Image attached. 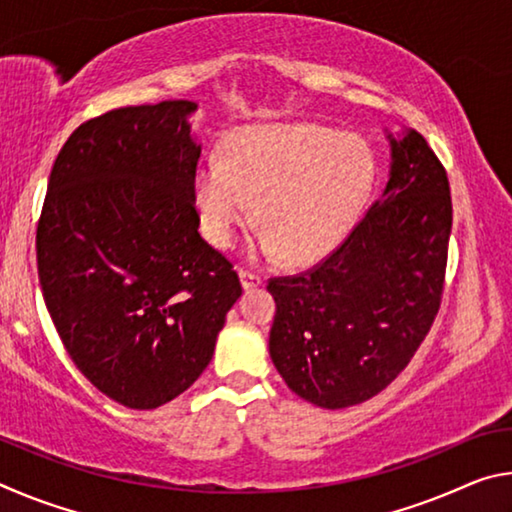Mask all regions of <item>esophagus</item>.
I'll use <instances>...</instances> for the list:
<instances>
[{"label":"esophagus","instance_id":"obj_1","mask_svg":"<svg viewBox=\"0 0 512 512\" xmlns=\"http://www.w3.org/2000/svg\"><path fill=\"white\" fill-rule=\"evenodd\" d=\"M239 280H241V287H244V291H250V289H255V287H259V284H262V277L253 273V271H246V268H241V271H239Z\"/></svg>","mask_w":512,"mask_h":512}]
</instances>
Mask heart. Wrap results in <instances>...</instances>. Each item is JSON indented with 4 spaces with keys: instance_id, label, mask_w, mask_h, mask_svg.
<instances>
[{
    "instance_id": "obj_1",
    "label": "heart",
    "mask_w": 512,
    "mask_h": 512,
    "mask_svg": "<svg viewBox=\"0 0 512 512\" xmlns=\"http://www.w3.org/2000/svg\"><path fill=\"white\" fill-rule=\"evenodd\" d=\"M375 180L368 144L316 124L237 128L221 162L196 171L194 203L203 235L232 244L255 203V250L293 266L320 262L348 237Z\"/></svg>"
}]
</instances>
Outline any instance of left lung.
<instances>
[{
  "mask_svg": "<svg viewBox=\"0 0 512 512\" xmlns=\"http://www.w3.org/2000/svg\"><path fill=\"white\" fill-rule=\"evenodd\" d=\"M391 142L379 201L311 271L273 277L268 352L293 393L345 409L384 391L409 366L443 296L452 232L449 180L415 131Z\"/></svg>",
  "mask_w": 512,
  "mask_h": 512,
  "instance_id": "8db88e82",
  "label": "left lung"
}]
</instances>
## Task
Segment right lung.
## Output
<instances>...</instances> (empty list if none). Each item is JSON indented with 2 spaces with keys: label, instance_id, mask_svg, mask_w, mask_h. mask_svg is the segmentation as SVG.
Wrapping results in <instances>:
<instances>
[{
  "label": "right lung",
  "instance_id": "obj_1",
  "mask_svg": "<svg viewBox=\"0 0 512 512\" xmlns=\"http://www.w3.org/2000/svg\"><path fill=\"white\" fill-rule=\"evenodd\" d=\"M194 101L85 121L51 169L36 250L60 341L110 400L146 411L212 361L241 296L232 264L198 235Z\"/></svg>",
  "mask_w": 512,
  "mask_h": 512
}]
</instances>
